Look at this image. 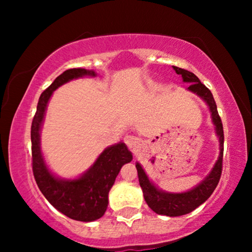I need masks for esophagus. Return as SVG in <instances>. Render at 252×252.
Here are the masks:
<instances>
[{"label":"esophagus","mask_w":252,"mask_h":252,"mask_svg":"<svg viewBox=\"0 0 252 252\" xmlns=\"http://www.w3.org/2000/svg\"><path fill=\"white\" fill-rule=\"evenodd\" d=\"M124 142L126 143V146L129 148V149H132L133 151H135L137 148L140 147V141H139V139H137L136 136H134V135H128V134H127V135L124 137Z\"/></svg>","instance_id":"obj_1"}]
</instances>
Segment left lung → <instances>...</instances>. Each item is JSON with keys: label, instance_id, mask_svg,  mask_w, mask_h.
Segmentation results:
<instances>
[{"label": "left lung", "instance_id": "left-lung-1", "mask_svg": "<svg viewBox=\"0 0 252 252\" xmlns=\"http://www.w3.org/2000/svg\"><path fill=\"white\" fill-rule=\"evenodd\" d=\"M174 71L177 74H180L184 82H187L189 87L187 88L189 92L195 93L199 97L204 99L208 104L210 112H211V118L215 125L216 133L219 139V157L218 160L216 161L215 166L212 171L210 172L201 184H198L195 188L185 192H166L158 189L153 182L149 180L146 172L139 163H136L137 177H139V182L141 188H142L144 199L147 204L154 212L158 215L168 216V217H178L184 216L187 213L194 211L196 208L203 204L208 199L220 180L222 171V156H223V128L222 123L220 119L218 110H217V104L213 98L212 93L210 92L208 87L199 81V79L192 73L184 68L173 66Z\"/></svg>", "mask_w": 252, "mask_h": 252}]
</instances>
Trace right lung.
<instances>
[{"instance_id":"1","label":"right lung","mask_w":252,"mask_h":252,"mask_svg":"<svg viewBox=\"0 0 252 252\" xmlns=\"http://www.w3.org/2000/svg\"><path fill=\"white\" fill-rule=\"evenodd\" d=\"M91 75L94 71L86 68H70L55 79L41 94L36 112L31 127L32 141V167L36 185L48 202L68 218L78 221H94L104 215L108 208V196L120 168L133 159L132 153L125 143L119 142L108 147L99 155L88 171L73 180L60 179L51 173L44 163L40 147V130L47 104L54 91L73 79Z\"/></svg>"}]
</instances>
